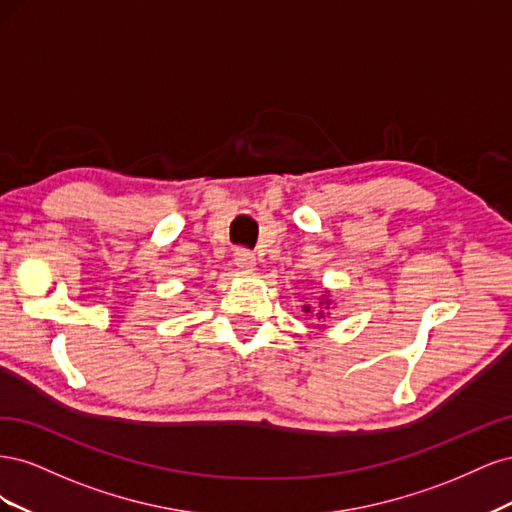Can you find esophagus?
<instances>
[{"mask_svg": "<svg viewBox=\"0 0 512 512\" xmlns=\"http://www.w3.org/2000/svg\"><path fill=\"white\" fill-rule=\"evenodd\" d=\"M235 265L241 269V271H252L256 267V256L250 252V250H239L235 254Z\"/></svg>", "mask_w": 512, "mask_h": 512, "instance_id": "obj_1", "label": "esophagus"}]
</instances>
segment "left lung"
I'll use <instances>...</instances> for the list:
<instances>
[{"mask_svg":"<svg viewBox=\"0 0 512 512\" xmlns=\"http://www.w3.org/2000/svg\"><path fill=\"white\" fill-rule=\"evenodd\" d=\"M327 305H329V303H327ZM305 312H309V305H305ZM318 318H324V314L320 312V314H318Z\"/></svg>","mask_w":512,"mask_h":512,"instance_id":"8db88e82","label":"left lung"}]
</instances>
